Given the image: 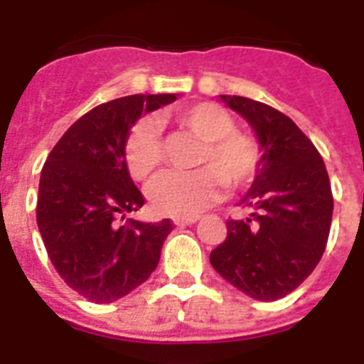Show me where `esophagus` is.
Segmentation results:
<instances>
[{
  "label": "esophagus",
  "mask_w": 364,
  "mask_h": 364,
  "mask_svg": "<svg viewBox=\"0 0 364 364\" xmlns=\"http://www.w3.org/2000/svg\"><path fill=\"white\" fill-rule=\"evenodd\" d=\"M200 217H177V219H173V223H176L177 227H188V225H194V223L198 221Z\"/></svg>",
  "instance_id": "1"
}]
</instances>
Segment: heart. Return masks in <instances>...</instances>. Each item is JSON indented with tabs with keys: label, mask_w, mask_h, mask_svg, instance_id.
I'll return each mask as SVG.
<instances>
[{
	"label": "heart",
	"mask_w": 364,
	"mask_h": 364,
	"mask_svg": "<svg viewBox=\"0 0 364 364\" xmlns=\"http://www.w3.org/2000/svg\"><path fill=\"white\" fill-rule=\"evenodd\" d=\"M171 121L204 141L196 156L198 170L166 171L151 183L149 202L156 213L194 217L221 198L225 185L230 191L255 181L262 162V149L249 134L236 130V122L221 105L202 102L176 111ZM124 160L130 176L147 179L164 160L159 126L139 119L124 141Z\"/></svg>",
	"instance_id": "b5f03b06"
}]
</instances>
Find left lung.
Listing matches in <instances>:
<instances>
[{"instance_id": "8db88e82", "label": "left lung", "mask_w": 364, "mask_h": 364, "mask_svg": "<svg viewBox=\"0 0 364 364\" xmlns=\"http://www.w3.org/2000/svg\"><path fill=\"white\" fill-rule=\"evenodd\" d=\"M221 100L245 119L262 149L260 170L240 204L247 219H228L211 266L257 300H277L310 276L327 247L333 191L316 145L282 111L242 96Z\"/></svg>"}]
</instances>
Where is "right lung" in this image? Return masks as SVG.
Listing matches in <instances>:
<instances>
[{
  "mask_svg": "<svg viewBox=\"0 0 364 364\" xmlns=\"http://www.w3.org/2000/svg\"><path fill=\"white\" fill-rule=\"evenodd\" d=\"M171 102L176 94L105 102L68 128L43 166L37 196L43 243L60 277L90 302L109 304L147 282L173 230L170 219H126L145 198L124 160L126 136L141 113Z\"/></svg>",
  "mask_w": 364,
  "mask_h": 364,
  "instance_id": "right-lung-1",
  "label": "right lung"
}]
</instances>
